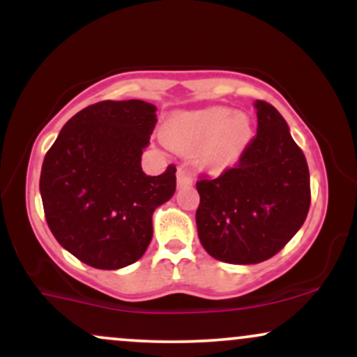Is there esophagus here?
<instances>
[{"label":"esophagus","instance_id":"obj_1","mask_svg":"<svg viewBox=\"0 0 357 357\" xmlns=\"http://www.w3.org/2000/svg\"><path fill=\"white\" fill-rule=\"evenodd\" d=\"M176 181H178V188H184V186H191V184L195 183V179H192V176L188 173L186 169L179 167L178 173H176Z\"/></svg>","mask_w":357,"mask_h":357}]
</instances>
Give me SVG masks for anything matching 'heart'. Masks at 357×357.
<instances>
[{"instance_id":"b5f03b06","label":"heart","mask_w":357,"mask_h":357,"mask_svg":"<svg viewBox=\"0 0 357 357\" xmlns=\"http://www.w3.org/2000/svg\"><path fill=\"white\" fill-rule=\"evenodd\" d=\"M166 144L206 171H223L238 162L253 137V126L245 112L230 107L184 110L171 116L162 127Z\"/></svg>"}]
</instances>
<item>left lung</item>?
<instances>
[{
	"label": "left lung",
	"mask_w": 357,
	"mask_h": 357,
	"mask_svg": "<svg viewBox=\"0 0 357 357\" xmlns=\"http://www.w3.org/2000/svg\"><path fill=\"white\" fill-rule=\"evenodd\" d=\"M257 136L238 165L215 179H199L196 228L213 258L235 265L268 260L304 225L310 204L305 155L285 119L255 100Z\"/></svg>",
	"instance_id": "8db88e82"
}]
</instances>
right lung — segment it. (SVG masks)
<instances>
[{"mask_svg": "<svg viewBox=\"0 0 357 357\" xmlns=\"http://www.w3.org/2000/svg\"><path fill=\"white\" fill-rule=\"evenodd\" d=\"M155 105L104 100L61 127L40 174L45 218L56 241L80 261L117 270L144 255L153 213L176 191V167H141L155 126Z\"/></svg>", "mask_w": 357, "mask_h": 357, "instance_id": "1", "label": "right lung"}]
</instances>
